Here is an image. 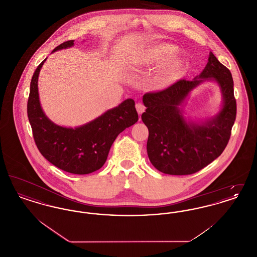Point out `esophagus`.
I'll return each mask as SVG.
<instances>
[{
  "instance_id": "obj_1",
  "label": "esophagus",
  "mask_w": 257,
  "mask_h": 257,
  "mask_svg": "<svg viewBox=\"0 0 257 257\" xmlns=\"http://www.w3.org/2000/svg\"><path fill=\"white\" fill-rule=\"evenodd\" d=\"M136 109H137V111H138L139 114H142V113L145 111V110H146V107H145V105L142 104V103H137V104H136Z\"/></svg>"
}]
</instances>
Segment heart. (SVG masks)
<instances>
[{"label":"heart","instance_id":"obj_1","mask_svg":"<svg viewBox=\"0 0 257 257\" xmlns=\"http://www.w3.org/2000/svg\"><path fill=\"white\" fill-rule=\"evenodd\" d=\"M176 47L171 44H159L152 47L146 54H144L137 62L138 66H149L157 64L162 61L171 57L175 52ZM182 63L178 60H171L165 62L160 67L155 75L154 82L159 87H166L171 85L178 77L181 70Z\"/></svg>","mask_w":257,"mask_h":257}]
</instances>
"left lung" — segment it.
<instances>
[{
    "label": "left lung",
    "mask_w": 257,
    "mask_h": 257,
    "mask_svg": "<svg viewBox=\"0 0 257 257\" xmlns=\"http://www.w3.org/2000/svg\"><path fill=\"white\" fill-rule=\"evenodd\" d=\"M206 80L220 87L222 109L211 119L187 122L181 107L188 93ZM233 86L229 69L210 52L205 68L194 80H179L164 90L144 95L147 110L142 119L149 132L147 155L158 171L171 175L192 174L220 156L236 118Z\"/></svg>",
    "instance_id": "left-lung-1"
}]
</instances>
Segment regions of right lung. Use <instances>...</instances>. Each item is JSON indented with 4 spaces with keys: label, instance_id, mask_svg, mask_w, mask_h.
I'll return each mask as SVG.
<instances>
[{
    "label": "right lung",
    "instance_id": "add662e5",
    "mask_svg": "<svg viewBox=\"0 0 257 257\" xmlns=\"http://www.w3.org/2000/svg\"><path fill=\"white\" fill-rule=\"evenodd\" d=\"M74 40L63 42L52 53L72 47ZM46 59L33 75L28 99V117L39 152L51 164L74 174H87L105 164L116 137L138 121L135 101L129 98L95 119L76 128L57 125L41 108L37 81Z\"/></svg>",
    "mask_w": 257,
    "mask_h": 257
}]
</instances>
